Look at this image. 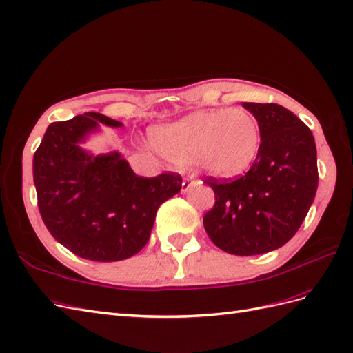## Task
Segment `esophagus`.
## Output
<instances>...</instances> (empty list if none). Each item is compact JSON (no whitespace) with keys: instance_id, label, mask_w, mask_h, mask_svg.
Returning a JSON list of instances; mask_svg holds the SVG:
<instances>
[{"instance_id":"esophagus-1","label":"esophagus","mask_w":353,"mask_h":353,"mask_svg":"<svg viewBox=\"0 0 353 353\" xmlns=\"http://www.w3.org/2000/svg\"><path fill=\"white\" fill-rule=\"evenodd\" d=\"M193 181H194L193 175L187 174V175L184 176V179H183V187H181V190H183V193H185V192H187V190L190 188V185H192Z\"/></svg>"}]
</instances>
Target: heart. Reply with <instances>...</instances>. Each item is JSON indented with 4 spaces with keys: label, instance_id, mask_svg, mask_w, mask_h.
<instances>
[{
    "label": "heart",
    "instance_id": "b5f03b06",
    "mask_svg": "<svg viewBox=\"0 0 353 353\" xmlns=\"http://www.w3.org/2000/svg\"><path fill=\"white\" fill-rule=\"evenodd\" d=\"M160 154L220 178L243 174L260 153L259 120L245 108L197 111L151 132Z\"/></svg>",
    "mask_w": 353,
    "mask_h": 353
}]
</instances>
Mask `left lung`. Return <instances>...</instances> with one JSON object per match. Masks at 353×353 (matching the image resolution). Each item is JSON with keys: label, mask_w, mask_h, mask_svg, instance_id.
<instances>
[{"label": "left lung", "mask_w": 353, "mask_h": 353, "mask_svg": "<svg viewBox=\"0 0 353 353\" xmlns=\"http://www.w3.org/2000/svg\"><path fill=\"white\" fill-rule=\"evenodd\" d=\"M259 120L260 153L236 179L208 176L215 205L203 225L220 250L256 255L278 250L297 233L318 188L316 145L310 129L278 103L243 102Z\"/></svg>", "instance_id": "1"}]
</instances>
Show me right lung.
<instances>
[{
  "mask_svg": "<svg viewBox=\"0 0 353 353\" xmlns=\"http://www.w3.org/2000/svg\"><path fill=\"white\" fill-rule=\"evenodd\" d=\"M99 123L121 126L99 112L52 123L34 154V184L56 241L85 260L120 261L145 246L159 206L179 193L183 178L138 176L117 151L89 154L80 142Z\"/></svg>",
  "mask_w": 353,
  "mask_h": 353,
  "instance_id": "1",
  "label": "right lung"
}]
</instances>
